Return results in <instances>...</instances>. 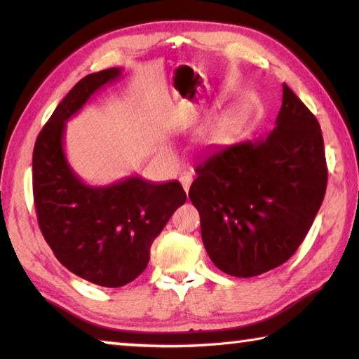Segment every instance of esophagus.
<instances>
[{
	"mask_svg": "<svg viewBox=\"0 0 359 359\" xmlns=\"http://www.w3.org/2000/svg\"><path fill=\"white\" fill-rule=\"evenodd\" d=\"M191 180H193V177H191V174H188V172H185V174H182V175H180V184H182V187H184V190H185L187 193H188V190H190Z\"/></svg>",
	"mask_w": 359,
	"mask_h": 359,
	"instance_id": "obj_1",
	"label": "esophagus"
}]
</instances>
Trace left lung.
Wrapping results in <instances>:
<instances>
[{"label": "left lung", "instance_id": "8db88e82", "mask_svg": "<svg viewBox=\"0 0 359 359\" xmlns=\"http://www.w3.org/2000/svg\"><path fill=\"white\" fill-rule=\"evenodd\" d=\"M190 196L218 269L255 277L288 261L323 203L327 168L315 115L283 83L276 128L215 145L196 166Z\"/></svg>", "mask_w": 359, "mask_h": 359}]
</instances>
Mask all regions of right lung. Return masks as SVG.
Here are the masks:
<instances>
[{
	"label": "right lung",
	"mask_w": 359,
	"mask_h": 359,
	"mask_svg": "<svg viewBox=\"0 0 359 359\" xmlns=\"http://www.w3.org/2000/svg\"><path fill=\"white\" fill-rule=\"evenodd\" d=\"M120 76V68H109L79 81L39 133L33 151V194L42 236L66 269L107 288L123 287L142 274L151 242L187 201L177 180L155 184L130 175L93 187L68 163L66 121Z\"/></svg>",
	"instance_id": "right-lung-1"
}]
</instances>
